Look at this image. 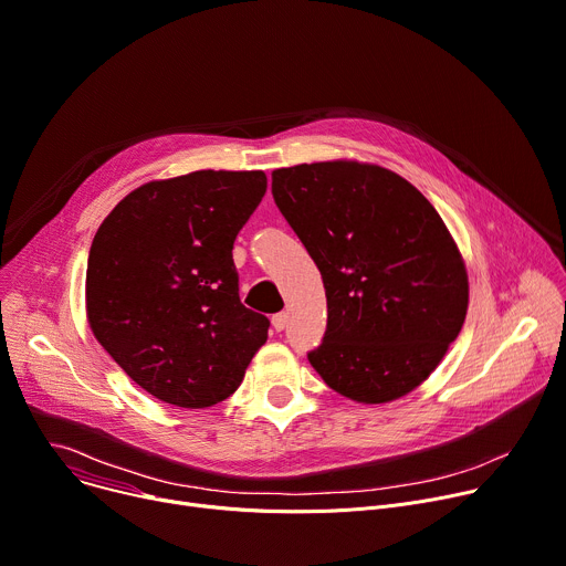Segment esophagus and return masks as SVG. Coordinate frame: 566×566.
<instances>
[{
  "label": "esophagus",
  "mask_w": 566,
  "mask_h": 566,
  "mask_svg": "<svg viewBox=\"0 0 566 566\" xmlns=\"http://www.w3.org/2000/svg\"><path fill=\"white\" fill-rule=\"evenodd\" d=\"M272 326L281 333V331L287 326V313H279V315H274V317H272Z\"/></svg>",
  "instance_id": "34e87169"
}]
</instances>
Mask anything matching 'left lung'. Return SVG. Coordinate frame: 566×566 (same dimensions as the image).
I'll list each match as a JSON object with an SVG mask.
<instances>
[{"mask_svg": "<svg viewBox=\"0 0 566 566\" xmlns=\"http://www.w3.org/2000/svg\"><path fill=\"white\" fill-rule=\"evenodd\" d=\"M272 195L326 290L315 371L363 406L410 395L469 308L464 258L440 212L397 171L349 158L274 169Z\"/></svg>", "mask_w": 566, "mask_h": 566, "instance_id": "obj_1", "label": "left lung"}]
</instances>
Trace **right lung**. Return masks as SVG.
<instances>
[{
  "label": "right lung",
  "mask_w": 566,
  "mask_h": 566,
  "mask_svg": "<svg viewBox=\"0 0 566 566\" xmlns=\"http://www.w3.org/2000/svg\"><path fill=\"white\" fill-rule=\"evenodd\" d=\"M263 169H199L128 192L95 233L85 317L151 397L210 408L231 397L270 319L242 306L233 242L265 197Z\"/></svg>",
  "instance_id": "add662e5"
}]
</instances>
